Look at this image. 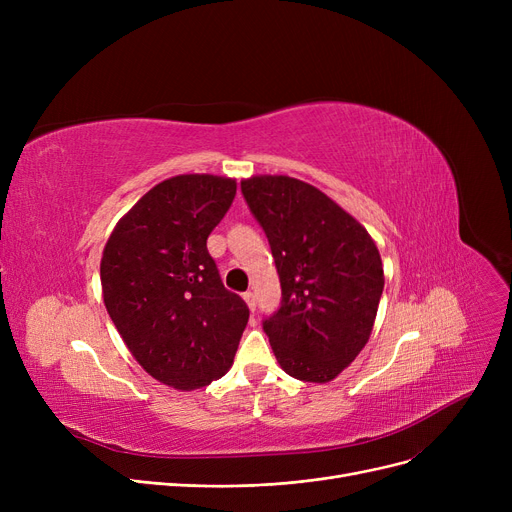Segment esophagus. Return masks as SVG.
<instances>
[{
    "instance_id": "1",
    "label": "esophagus",
    "mask_w": 512,
    "mask_h": 512,
    "mask_svg": "<svg viewBox=\"0 0 512 512\" xmlns=\"http://www.w3.org/2000/svg\"><path fill=\"white\" fill-rule=\"evenodd\" d=\"M242 299H245L247 301V305H249V309L251 311H255V307H257V301H255V294L249 290V292H245V294H242Z\"/></svg>"
}]
</instances>
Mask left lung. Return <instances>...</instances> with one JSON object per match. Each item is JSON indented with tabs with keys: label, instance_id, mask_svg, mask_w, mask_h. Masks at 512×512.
<instances>
[{
	"label": "left lung",
	"instance_id": "obj_1",
	"mask_svg": "<svg viewBox=\"0 0 512 512\" xmlns=\"http://www.w3.org/2000/svg\"><path fill=\"white\" fill-rule=\"evenodd\" d=\"M242 195L261 224L282 286L280 309L263 319L280 367L326 384L367 344L384 267L369 232L319 188L290 176H251Z\"/></svg>",
	"mask_w": 512,
	"mask_h": 512
}]
</instances>
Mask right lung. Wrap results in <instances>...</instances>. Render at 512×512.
<instances>
[{
  "label": "right lung",
  "mask_w": 512,
  "mask_h": 512,
  "mask_svg": "<svg viewBox=\"0 0 512 512\" xmlns=\"http://www.w3.org/2000/svg\"><path fill=\"white\" fill-rule=\"evenodd\" d=\"M234 195V178H168L132 205L105 242V309L132 357L174 390L220 380L247 328V303L224 288L207 251Z\"/></svg>",
  "instance_id": "add662e5"
}]
</instances>
